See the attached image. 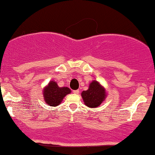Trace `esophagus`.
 I'll return each mask as SVG.
<instances>
[{"instance_id": "obj_1", "label": "esophagus", "mask_w": 155, "mask_h": 155, "mask_svg": "<svg viewBox=\"0 0 155 155\" xmlns=\"http://www.w3.org/2000/svg\"><path fill=\"white\" fill-rule=\"evenodd\" d=\"M73 93H74V94H78L79 93V89H77V90L73 91Z\"/></svg>"}]
</instances>
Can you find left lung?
<instances>
[{
  "mask_svg": "<svg viewBox=\"0 0 155 155\" xmlns=\"http://www.w3.org/2000/svg\"><path fill=\"white\" fill-rule=\"evenodd\" d=\"M81 97L85 105L90 108L100 106L107 97V92L103 86L97 81H92L89 84V89L81 92Z\"/></svg>",
  "mask_w": 155,
  "mask_h": 155,
  "instance_id": "left-lung-1",
  "label": "left lung"
}]
</instances>
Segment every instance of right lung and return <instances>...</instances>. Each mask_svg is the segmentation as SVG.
Segmentation results:
<instances>
[{
	"label": "right lung",
	"instance_id": "1",
	"mask_svg": "<svg viewBox=\"0 0 155 155\" xmlns=\"http://www.w3.org/2000/svg\"><path fill=\"white\" fill-rule=\"evenodd\" d=\"M71 92L68 87H59L57 82L52 80L42 90L44 100L48 105L56 107L63 101L67 94Z\"/></svg>",
	"mask_w": 155,
	"mask_h": 155
}]
</instances>
